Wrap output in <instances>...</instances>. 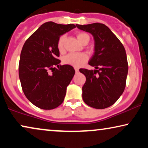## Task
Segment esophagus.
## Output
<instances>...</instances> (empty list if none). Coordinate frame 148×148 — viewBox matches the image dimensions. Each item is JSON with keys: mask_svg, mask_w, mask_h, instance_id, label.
Here are the masks:
<instances>
[{"mask_svg": "<svg viewBox=\"0 0 148 148\" xmlns=\"http://www.w3.org/2000/svg\"><path fill=\"white\" fill-rule=\"evenodd\" d=\"M75 72L76 73H78L79 72V69L78 68H75Z\"/></svg>", "mask_w": 148, "mask_h": 148, "instance_id": "obj_1", "label": "esophagus"}]
</instances>
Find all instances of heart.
<instances>
[{
    "mask_svg": "<svg viewBox=\"0 0 148 148\" xmlns=\"http://www.w3.org/2000/svg\"><path fill=\"white\" fill-rule=\"evenodd\" d=\"M77 38L80 43H82L85 38H89V36L84 32H79L77 34ZM64 39H65V36L62 35L58 40L57 48L60 52H62L64 50ZM87 60H88V56L83 53H70L64 56L62 58V62L64 64H69L75 67H79Z\"/></svg>",
    "mask_w": 148,
    "mask_h": 148,
    "instance_id": "b5f03b06",
    "label": "heart"
}]
</instances>
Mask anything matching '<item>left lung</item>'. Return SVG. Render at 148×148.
<instances>
[{"mask_svg":"<svg viewBox=\"0 0 148 148\" xmlns=\"http://www.w3.org/2000/svg\"><path fill=\"white\" fill-rule=\"evenodd\" d=\"M76 26L92 34L95 40V53L89 64L97 70L79 69L86 77L82 88L83 100L92 108H108L118 100L126 86L128 62L125 49L104 24H77Z\"/></svg>","mask_w":148,"mask_h":148,"instance_id":"8db88e82","label":"left lung"}]
</instances>
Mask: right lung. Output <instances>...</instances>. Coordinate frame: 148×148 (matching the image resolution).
Instances as JSON below:
<instances>
[{"label":"right lung","instance_id":"add662e5","mask_svg":"<svg viewBox=\"0 0 148 148\" xmlns=\"http://www.w3.org/2000/svg\"><path fill=\"white\" fill-rule=\"evenodd\" d=\"M75 27L74 24L46 22L23 44L19 63V79L26 98L38 108L51 110L64 101L66 87L75 71L72 66L60 64L57 42L60 36Z\"/></svg>","mask_w":148,"mask_h":148}]
</instances>
